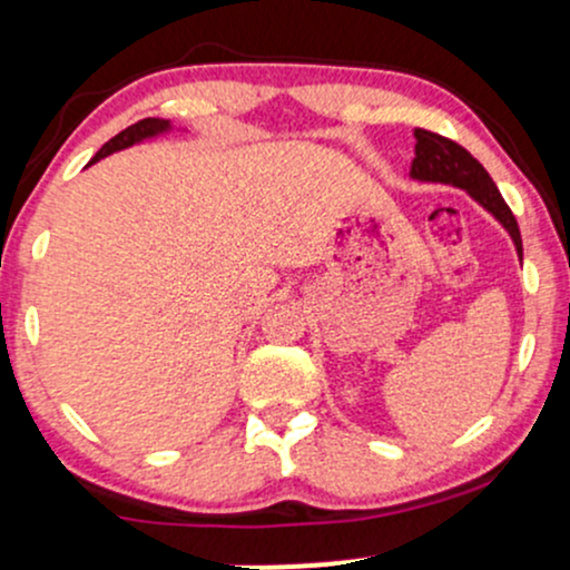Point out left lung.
Listing matches in <instances>:
<instances>
[{
  "instance_id": "8db88e82",
  "label": "left lung",
  "mask_w": 570,
  "mask_h": 570,
  "mask_svg": "<svg viewBox=\"0 0 570 570\" xmlns=\"http://www.w3.org/2000/svg\"><path fill=\"white\" fill-rule=\"evenodd\" d=\"M410 176L417 181H440V185L466 189L485 212L501 222L503 230L512 235L517 257L522 263V238L512 208L503 203L499 187L482 168V163L472 158V153H466L461 144L431 134V130L415 128V158H412Z\"/></svg>"
}]
</instances>
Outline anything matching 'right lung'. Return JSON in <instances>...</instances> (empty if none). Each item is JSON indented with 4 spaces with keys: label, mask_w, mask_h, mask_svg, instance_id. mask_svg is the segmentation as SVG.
<instances>
[{
    "label": "right lung",
    "mask_w": 570,
    "mask_h": 570,
    "mask_svg": "<svg viewBox=\"0 0 570 570\" xmlns=\"http://www.w3.org/2000/svg\"><path fill=\"white\" fill-rule=\"evenodd\" d=\"M168 130H174L171 120H160V117H147V120L134 122V126H128L126 130H120V134H117L115 139H109L107 144H104V147L98 149V153L94 155V160H90L88 166H94V163H98L101 158H107V155L120 153V149L134 147V144H141V141H147V139H158V136L168 134Z\"/></svg>",
    "instance_id": "1"
}]
</instances>
